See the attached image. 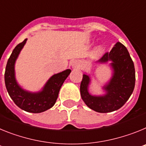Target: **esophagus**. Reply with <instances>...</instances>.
Instances as JSON below:
<instances>
[{
	"instance_id": "esophagus-1",
	"label": "esophagus",
	"mask_w": 146,
	"mask_h": 146,
	"mask_svg": "<svg viewBox=\"0 0 146 146\" xmlns=\"http://www.w3.org/2000/svg\"><path fill=\"white\" fill-rule=\"evenodd\" d=\"M72 66L73 69H78L80 68L81 66V64H80V61L78 60H74L72 61Z\"/></svg>"
}]
</instances>
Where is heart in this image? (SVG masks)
<instances>
[{
    "label": "heart",
    "instance_id": "heart-1",
    "mask_svg": "<svg viewBox=\"0 0 146 146\" xmlns=\"http://www.w3.org/2000/svg\"><path fill=\"white\" fill-rule=\"evenodd\" d=\"M103 52H104V47L102 45H99L94 51V56H95V57L99 56L101 54H102Z\"/></svg>",
    "mask_w": 146,
    "mask_h": 146
}]
</instances>
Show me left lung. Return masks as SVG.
Instances as JSON below:
<instances>
[{"label":"left lung","mask_w":146,"mask_h":146,"mask_svg":"<svg viewBox=\"0 0 146 146\" xmlns=\"http://www.w3.org/2000/svg\"><path fill=\"white\" fill-rule=\"evenodd\" d=\"M113 70L111 78L102 87L103 95H92L89 92L90 74L82 75L80 94L86 104L98 113H110L120 109L126 102L135 88V70L134 63L124 45L117 42L110 52H106L96 64H106Z\"/></svg>","instance_id":"left-lung-1"}]
</instances>
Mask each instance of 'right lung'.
Instances as JSON below:
<instances>
[{"instance_id":"add662e5","label":"right lung","mask_w":146,"mask_h":146,"mask_svg":"<svg viewBox=\"0 0 146 146\" xmlns=\"http://www.w3.org/2000/svg\"><path fill=\"white\" fill-rule=\"evenodd\" d=\"M27 42L15 47L8 60L5 71V84L6 90L14 102L20 109L32 113H39L50 109L55 104L62 85L71 73V69H66L50 77L41 91L31 92L23 89L15 77V62Z\"/></svg>"}]
</instances>
